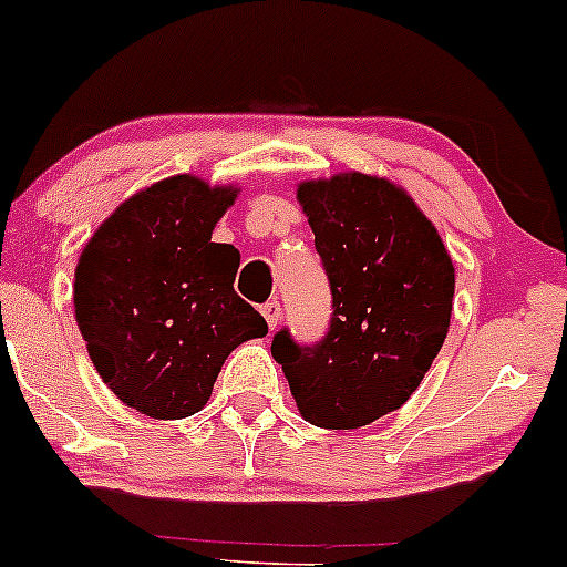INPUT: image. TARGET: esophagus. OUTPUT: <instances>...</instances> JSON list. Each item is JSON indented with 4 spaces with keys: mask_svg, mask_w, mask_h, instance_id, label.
I'll use <instances>...</instances> for the list:
<instances>
[{
    "mask_svg": "<svg viewBox=\"0 0 567 567\" xmlns=\"http://www.w3.org/2000/svg\"><path fill=\"white\" fill-rule=\"evenodd\" d=\"M260 312H264L266 322H269V328L274 331V328L279 326V317H282V307H279V301H269L260 307Z\"/></svg>",
    "mask_w": 567,
    "mask_h": 567,
    "instance_id": "34e87169",
    "label": "esophagus"
}]
</instances>
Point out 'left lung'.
Instances as JSON below:
<instances>
[{"instance_id":"obj_1","label":"left lung","mask_w":567,"mask_h":567,"mask_svg":"<svg viewBox=\"0 0 567 567\" xmlns=\"http://www.w3.org/2000/svg\"><path fill=\"white\" fill-rule=\"evenodd\" d=\"M328 274L333 315L317 344L277 331L271 354L298 412L352 431L395 412L420 388L450 331L455 266L406 190L347 172L298 185Z\"/></svg>"}]
</instances>
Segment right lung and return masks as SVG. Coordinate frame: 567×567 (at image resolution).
I'll return each instance as SVG.
<instances>
[{
    "label": "right lung",
    "instance_id": "right-lung-1",
    "mask_svg": "<svg viewBox=\"0 0 567 567\" xmlns=\"http://www.w3.org/2000/svg\"><path fill=\"white\" fill-rule=\"evenodd\" d=\"M234 185L193 174L134 193L74 269V317L104 384L153 420L196 414L220 365L269 326L234 290L239 252L213 241Z\"/></svg>",
    "mask_w": 567,
    "mask_h": 567
}]
</instances>
